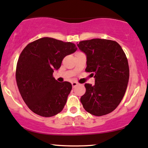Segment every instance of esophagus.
<instances>
[{"mask_svg":"<svg viewBox=\"0 0 148 148\" xmlns=\"http://www.w3.org/2000/svg\"><path fill=\"white\" fill-rule=\"evenodd\" d=\"M71 84H72L73 87H75L77 85V82H71Z\"/></svg>","mask_w":148,"mask_h":148,"instance_id":"obj_1","label":"esophagus"}]
</instances>
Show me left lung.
Instances as JSON below:
<instances>
[{
	"mask_svg": "<svg viewBox=\"0 0 148 148\" xmlns=\"http://www.w3.org/2000/svg\"><path fill=\"white\" fill-rule=\"evenodd\" d=\"M77 47L87 56L86 72L95 79V85L86 83L80 98L83 108L92 115L109 114L120 104L129 80L128 60L115 41L92 39L79 42Z\"/></svg>",
	"mask_w": 148,
	"mask_h": 148,
	"instance_id": "left-lung-1",
	"label": "left lung"
}]
</instances>
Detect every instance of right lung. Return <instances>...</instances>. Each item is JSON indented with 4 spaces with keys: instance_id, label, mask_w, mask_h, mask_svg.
Here are the masks:
<instances>
[{
    "instance_id": "right-lung-1",
    "label": "right lung",
    "mask_w": 148,
    "mask_h": 148,
    "mask_svg": "<svg viewBox=\"0 0 148 148\" xmlns=\"http://www.w3.org/2000/svg\"><path fill=\"white\" fill-rule=\"evenodd\" d=\"M76 50L73 43L50 37L37 39L23 49L15 76L20 95L30 110L44 117L53 116L63 110L72 85L66 81L58 82L53 73L61 67L64 57Z\"/></svg>"
}]
</instances>
